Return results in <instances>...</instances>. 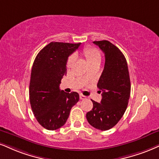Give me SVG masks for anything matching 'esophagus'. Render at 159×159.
I'll list each match as a JSON object with an SVG mask.
<instances>
[{
    "label": "esophagus",
    "mask_w": 159,
    "mask_h": 159,
    "mask_svg": "<svg viewBox=\"0 0 159 159\" xmlns=\"http://www.w3.org/2000/svg\"><path fill=\"white\" fill-rule=\"evenodd\" d=\"M80 99H86V97H85V96L83 95V94H80Z\"/></svg>",
    "instance_id": "1"
}]
</instances>
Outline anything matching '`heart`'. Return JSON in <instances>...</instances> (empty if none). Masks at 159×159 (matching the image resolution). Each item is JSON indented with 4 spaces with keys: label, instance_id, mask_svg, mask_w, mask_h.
Wrapping results in <instances>:
<instances>
[{
    "label": "heart",
    "instance_id": "1",
    "mask_svg": "<svg viewBox=\"0 0 159 159\" xmlns=\"http://www.w3.org/2000/svg\"><path fill=\"white\" fill-rule=\"evenodd\" d=\"M84 57H85L86 62L89 64V66H94V65H99L101 62V54L99 51L95 48L92 47H85L83 48L82 52ZM75 61V57L74 55L70 56L67 61V67L71 68L74 62Z\"/></svg>",
    "mask_w": 159,
    "mask_h": 159
}]
</instances>
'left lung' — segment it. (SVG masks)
Wrapping results in <instances>:
<instances>
[{
	"label": "left lung",
	"instance_id": "8db88e82",
	"mask_svg": "<svg viewBox=\"0 0 159 159\" xmlns=\"http://www.w3.org/2000/svg\"><path fill=\"white\" fill-rule=\"evenodd\" d=\"M105 54L104 70L97 83L102 92L101 103L92 100L93 108L86 118L100 130L114 127L126 111L130 94V80L127 60L122 52L107 40L94 41Z\"/></svg>",
	"mask_w": 159,
	"mask_h": 159
}]
</instances>
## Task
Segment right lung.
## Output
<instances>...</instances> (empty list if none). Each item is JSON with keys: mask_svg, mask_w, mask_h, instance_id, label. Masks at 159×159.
Wrapping results in <instances>:
<instances>
[{"mask_svg": "<svg viewBox=\"0 0 159 159\" xmlns=\"http://www.w3.org/2000/svg\"><path fill=\"white\" fill-rule=\"evenodd\" d=\"M80 43L52 42L38 53L33 63L29 84V99L35 118L41 126L54 130L63 126L71 107L79 101L76 92L60 89L66 73L68 57Z\"/></svg>", "mask_w": 159, "mask_h": 159, "instance_id": "obj_1", "label": "right lung"}]
</instances>
